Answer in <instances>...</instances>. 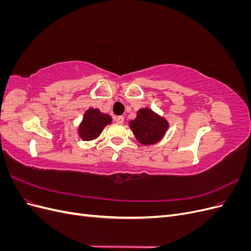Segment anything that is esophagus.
Returning <instances> with one entry per match:
<instances>
[{"label":"esophagus","instance_id":"esophagus-1","mask_svg":"<svg viewBox=\"0 0 251 251\" xmlns=\"http://www.w3.org/2000/svg\"><path fill=\"white\" fill-rule=\"evenodd\" d=\"M115 121L118 125H123L124 124V116H116Z\"/></svg>","mask_w":251,"mask_h":251}]
</instances>
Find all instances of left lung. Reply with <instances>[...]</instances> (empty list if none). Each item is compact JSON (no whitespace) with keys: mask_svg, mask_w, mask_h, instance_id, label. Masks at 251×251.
Returning <instances> with one entry per match:
<instances>
[{"mask_svg":"<svg viewBox=\"0 0 251 251\" xmlns=\"http://www.w3.org/2000/svg\"><path fill=\"white\" fill-rule=\"evenodd\" d=\"M130 127L136 139L143 146H150L163 137L169 123L151 109L144 108L137 112V117L130 121Z\"/></svg>","mask_w":251,"mask_h":251,"instance_id":"1","label":"left lung"}]
</instances>
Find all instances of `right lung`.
<instances>
[{
    "label": "right lung",
    "instance_id": "add662e5",
    "mask_svg": "<svg viewBox=\"0 0 251 251\" xmlns=\"http://www.w3.org/2000/svg\"><path fill=\"white\" fill-rule=\"evenodd\" d=\"M112 118L108 114L101 113L98 109L90 108L83 115L78 126V134L82 140H93L102 132L103 127L110 125Z\"/></svg>",
    "mask_w": 251,
    "mask_h": 251
}]
</instances>
